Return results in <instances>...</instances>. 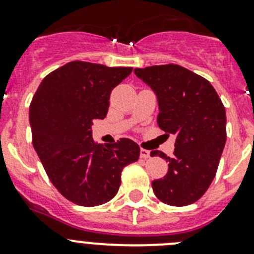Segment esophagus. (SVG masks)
<instances>
[{"instance_id": "34e87169", "label": "esophagus", "mask_w": 254, "mask_h": 254, "mask_svg": "<svg viewBox=\"0 0 254 254\" xmlns=\"http://www.w3.org/2000/svg\"><path fill=\"white\" fill-rule=\"evenodd\" d=\"M140 157L143 158V160H147V158L150 157V151L141 148V150H140Z\"/></svg>"}]
</instances>
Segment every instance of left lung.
<instances>
[{
	"label": "left lung",
	"mask_w": 254,
	"mask_h": 254,
	"mask_svg": "<svg viewBox=\"0 0 254 254\" xmlns=\"http://www.w3.org/2000/svg\"><path fill=\"white\" fill-rule=\"evenodd\" d=\"M157 97L158 127L176 137L173 155L151 151L168 162V172L152 182L162 203L186 206L204 195L219 167L226 142V112L210 82L179 65L135 68Z\"/></svg>",
	"instance_id": "1"
}]
</instances>
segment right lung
<instances>
[{
	"instance_id": "1",
	"label": "right lung",
	"mask_w": 254,
	"mask_h": 254,
	"mask_svg": "<svg viewBox=\"0 0 254 254\" xmlns=\"http://www.w3.org/2000/svg\"><path fill=\"white\" fill-rule=\"evenodd\" d=\"M132 67L72 61L53 71L29 107L33 146L51 183L67 200L97 206L115 196L125 166L139 160L140 147L123 137L97 145L94 119H104L112 89Z\"/></svg>"
}]
</instances>
